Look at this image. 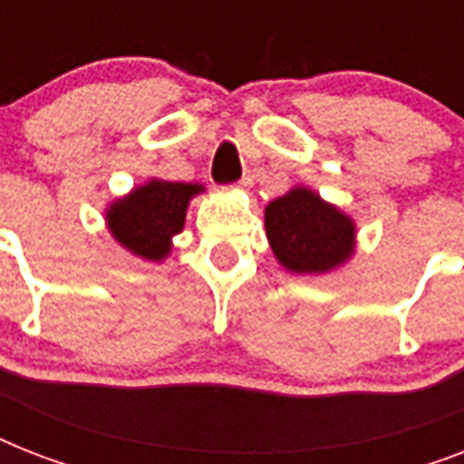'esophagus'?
I'll return each mask as SVG.
<instances>
[{"mask_svg":"<svg viewBox=\"0 0 464 464\" xmlns=\"http://www.w3.org/2000/svg\"><path fill=\"white\" fill-rule=\"evenodd\" d=\"M250 188H253V175H243V178H240L231 189H250Z\"/></svg>","mask_w":464,"mask_h":464,"instance_id":"34e87169","label":"esophagus"}]
</instances>
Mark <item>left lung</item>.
I'll return each instance as SVG.
<instances>
[{"mask_svg":"<svg viewBox=\"0 0 464 464\" xmlns=\"http://www.w3.org/2000/svg\"><path fill=\"white\" fill-rule=\"evenodd\" d=\"M265 231L276 262L291 275H330L356 250L353 218L305 185L265 207Z\"/></svg>","mask_w":464,"mask_h":464,"instance_id":"obj_1","label":"left lung"}]
</instances>
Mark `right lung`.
I'll return each instance as SVG.
<instances>
[{
	"label": "right lung",
	"instance_id": "add662e5",
	"mask_svg": "<svg viewBox=\"0 0 464 464\" xmlns=\"http://www.w3.org/2000/svg\"><path fill=\"white\" fill-rule=\"evenodd\" d=\"M199 182H168L149 178L105 209V226L134 257L163 262L170 255L173 238L185 228V214L192 197L202 195Z\"/></svg>",
	"mask_w": 464,
	"mask_h": 464
}]
</instances>
